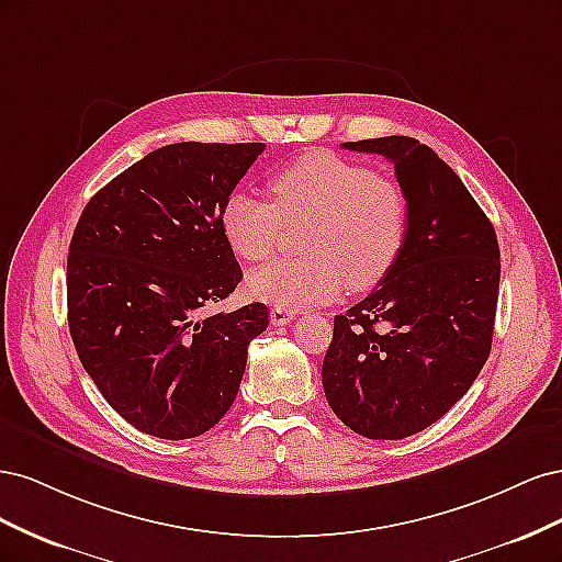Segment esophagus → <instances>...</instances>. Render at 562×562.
<instances>
[{"instance_id": "obj_1", "label": "esophagus", "mask_w": 562, "mask_h": 562, "mask_svg": "<svg viewBox=\"0 0 562 562\" xmlns=\"http://www.w3.org/2000/svg\"><path fill=\"white\" fill-rule=\"evenodd\" d=\"M293 318H295V314L288 307H271V312H269V321L274 323V326H285V323H291Z\"/></svg>"}]
</instances>
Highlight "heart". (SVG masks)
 I'll return each mask as SVG.
<instances>
[{
  "label": "heart",
  "mask_w": 562,
  "mask_h": 562,
  "mask_svg": "<svg viewBox=\"0 0 562 562\" xmlns=\"http://www.w3.org/2000/svg\"><path fill=\"white\" fill-rule=\"evenodd\" d=\"M271 203L234 192L220 209L229 248L246 262L277 250L283 223H300V258L277 260L248 277V291L277 307L330 300L339 288L366 291L396 265L407 236V199L401 184L330 151H310L269 180Z\"/></svg>",
  "instance_id": "1"
}]
</instances>
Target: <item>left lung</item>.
<instances>
[{
    "instance_id": "left-lung-1",
    "label": "left lung",
    "mask_w": 562,
    "mask_h": 562,
    "mask_svg": "<svg viewBox=\"0 0 562 562\" xmlns=\"http://www.w3.org/2000/svg\"><path fill=\"white\" fill-rule=\"evenodd\" d=\"M342 147L394 164L411 220L389 274L335 316L323 391L351 431L398 440L443 417L485 366L499 244L464 182L431 147L405 135Z\"/></svg>"
}]
</instances>
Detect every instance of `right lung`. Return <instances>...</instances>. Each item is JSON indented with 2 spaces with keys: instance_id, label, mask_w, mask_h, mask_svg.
<instances>
[{
  "instance_id": "obj_1",
  "label": "right lung",
  "mask_w": 562,
  "mask_h": 562,
  "mask_svg": "<svg viewBox=\"0 0 562 562\" xmlns=\"http://www.w3.org/2000/svg\"><path fill=\"white\" fill-rule=\"evenodd\" d=\"M265 143H176L149 151L83 209L67 255V323L100 394L143 434L213 429L239 391L262 302L206 307L244 279L220 209Z\"/></svg>"
}]
</instances>
